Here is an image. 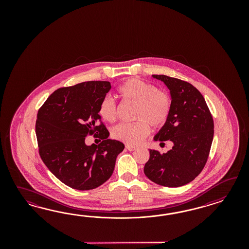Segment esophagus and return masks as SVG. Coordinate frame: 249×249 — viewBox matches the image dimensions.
I'll return each instance as SVG.
<instances>
[{"label": "esophagus", "instance_id": "esophagus-1", "mask_svg": "<svg viewBox=\"0 0 249 249\" xmlns=\"http://www.w3.org/2000/svg\"><path fill=\"white\" fill-rule=\"evenodd\" d=\"M126 149H127L128 151H135L137 148H136V147H134V146H131V145H126Z\"/></svg>", "mask_w": 249, "mask_h": 249}]
</instances>
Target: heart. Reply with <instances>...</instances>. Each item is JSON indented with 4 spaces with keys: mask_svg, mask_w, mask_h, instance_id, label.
<instances>
[{
    "mask_svg": "<svg viewBox=\"0 0 249 249\" xmlns=\"http://www.w3.org/2000/svg\"><path fill=\"white\" fill-rule=\"evenodd\" d=\"M121 98L136 104L132 123H120L112 128L114 139L128 145H138L153 128L162 127L168 121L172 109V98L165 91L158 90L152 84L131 78L118 89ZM98 114L106 121L113 122L117 118L116 103L110 97L101 100Z\"/></svg>",
    "mask_w": 249,
    "mask_h": 249,
    "instance_id": "obj_1",
    "label": "heart"
}]
</instances>
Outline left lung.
Masks as SVG:
<instances>
[{"instance_id":"obj_1","label":"left lung","mask_w":249,"mask_h":249,"mask_svg":"<svg viewBox=\"0 0 249 249\" xmlns=\"http://www.w3.org/2000/svg\"><path fill=\"white\" fill-rule=\"evenodd\" d=\"M170 89L172 109L168 121L154 137L172 142L166 153L150 150L144 174L167 187H179L195 180L207 161L213 138V121L203 95L192 84L164 75H152Z\"/></svg>"}]
</instances>
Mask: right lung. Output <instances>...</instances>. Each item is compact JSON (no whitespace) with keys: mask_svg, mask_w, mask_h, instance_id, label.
<instances>
[{"mask_svg":"<svg viewBox=\"0 0 249 249\" xmlns=\"http://www.w3.org/2000/svg\"><path fill=\"white\" fill-rule=\"evenodd\" d=\"M108 81H89L61 88L38 110L36 123L39 154L49 171L75 190H92L113 174L124 144L107 139L108 130L98 114L100 102L110 90ZM103 140L88 146L85 137Z\"/></svg>","mask_w":249,"mask_h":249,"instance_id":"1","label":"right lung"}]
</instances>
